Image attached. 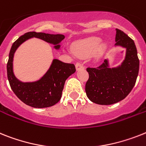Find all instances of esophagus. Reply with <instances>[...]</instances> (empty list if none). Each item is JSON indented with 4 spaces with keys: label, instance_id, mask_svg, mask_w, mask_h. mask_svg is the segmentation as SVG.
Returning <instances> with one entry per match:
<instances>
[{
    "label": "esophagus",
    "instance_id": "34e87169",
    "mask_svg": "<svg viewBox=\"0 0 146 146\" xmlns=\"http://www.w3.org/2000/svg\"><path fill=\"white\" fill-rule=\"evenodd\" d=\"M76 68L77 70H79L81 69H84V67L82 63H80V62H77V63L76 64Z\"/></svg>",
    "mask_w": 146,
    "mask_h": 146
}]
</instances>
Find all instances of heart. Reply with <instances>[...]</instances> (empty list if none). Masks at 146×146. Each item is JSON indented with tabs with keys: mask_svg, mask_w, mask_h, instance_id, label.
<instances>
[{
	"mask_svg": "<svg viewBox=\"0 0 146 146\" xmlns=\"http://www.w3.org/2000/svg\"><path fill=\"white\" fill-rule=\"evenodd\" d=\"M102 44V39L91 37L77 42L73 46V52L79 57H88L94 55Z\"/></svg>",
	"mask_w": 146,
	"mask_h": 146,
	"instance_id": "heart-1",
	"label": "heart"
}]
</instances>
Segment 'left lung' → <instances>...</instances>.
I'll return each instance as SVG.
<instances>
[{
	"mask_svg": "<svg viewBox=\"0 0 146 146\" xmlns=\"http://www.w3.org/2000/svg\"><path fill=\"white\" fill-rule=\"evenodd\" d=\"M116 45L126 48L122 65L109 68L108 61L94 67H87L89 78L85 84L88 99L99 105H112L124 100L135 85L139 60L133 41L124 32L117 29Z\"/></svg>",
	"mask_w": 146,
	"mask_h": 146,
	"instance_id": "left-lung-1",
	"label": "left lung"
}]
</instances>
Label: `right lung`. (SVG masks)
I'll list each match as a JSON object with an SVG mask.
<instances>
[{
  "label": "right lung",
  "mask_w": 146,
  "mask_h": 146,
  "mask_svg": "<svg viewBox=\"0 0 146 146\" xmlns=\"http://www.w3.org/2000/svg\"><path fill=\"white\" fill-rule=\"evenodd\" d=\"M33 37L56 44L55 46L56 49L59 48L60 46L57 44L64 38L63 35H51L36 32H28L21 35L13 43L9 51L7 65V77L14 94L26 105L38 108L50 107L61 100L66 79L75 73L76 67L73 64L64 63L54 59L49 70L40 80L32 83L21 82L13 74V56L19 45Z\"/></svg>",
  "instance_id": "add662e5"
}]
</instances>
